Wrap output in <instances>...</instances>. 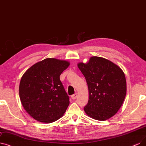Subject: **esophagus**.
Returning <instances> with one entry per match:
<instances>
[{"label": "esophagus", "mask_w": 146, "mask_h": 146, "mask_svg": "<svg viewBox=\"0 0 146 146\" xmlns=\"http://www.w3.org/2000/svg\"><path fill=\"white\" fill-rule=\"evenodd\" d=\"M77 97H78V94L76 93V94H74L72 95L71 97H72V98L73 100H75L76 98H77Z\"/></svg>", "instance_id": "esophagus-1"}]
</instances>
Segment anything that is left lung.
<instances>
[{
    "label": "left lung",
    "instance_id": "left-lung-1",
    "mask_svg": "<svg viewBox=\"0 0 146 146\" xmlns=\"http://www.w3.org/2000/svg\"><path fill=\"white\" fill-rule=\"evenodd\" d=\"M78 66L85 78L89 90L86 115L98 120L113 116L121 107L126 94L125 76L118 66L99 56H92Z\"/></svg>",
    "mask_w": 146,
    "mask_h": 146
}]
</instances>
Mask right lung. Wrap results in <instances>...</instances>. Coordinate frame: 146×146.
I'll return each mask as SVG.
<instances>
[{"instance_id":"obj_1","label":"right lung","mask_w":146,"mask_h":146,"mask_svg":"<svg viewBox=\"0 0 146 146\" xmlns=\"http://www.w3.org/2000/svg\"><path fill=\"white\" fill-rule=\"evenodd\" d=\"M69 65L66 60L46 58L23 75L19 86L21 102L37 121L49 123L64 115L70 101L60 76Z\"/></svg>"}]
</instances>
